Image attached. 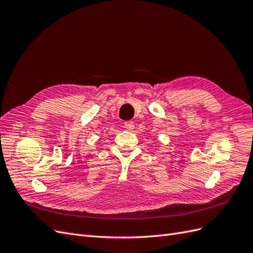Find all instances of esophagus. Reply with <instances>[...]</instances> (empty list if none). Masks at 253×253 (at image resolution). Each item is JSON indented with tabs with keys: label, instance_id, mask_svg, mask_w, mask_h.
Here are the masks:
<instances>
[{
	"label": "esophagus",
	"instance_id": "obj_1",
	"mask_svg": "<svg viewBox=\"0 0 253 253\" xmlns=\"http://www.w3.org/2000/svg\"><path fill=\"white\" fill-rule=\"evenodd\" d=\"M124 126H125V128L127 129V130L132 131L133 129H134V123H133L132 121H129V122H126V123H125Z\"/></svg>",
	"mask_w": 253,
	"mask_h": 253
}]
</instances>
